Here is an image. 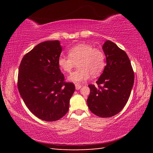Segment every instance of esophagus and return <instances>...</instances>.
Returning <instances> with one entry per match:
<instances>
[{
  "mask_svg": "<svg viewBox=\"0 0 153 153\" xmlns=\"http://www.w3.org/2000/svg\"><path fill=\"white\" fill-rule=\"evenodd\" d=\"M82 88V86L79 84H76V90H79Z\"/></svg>",
  "mask_w": 153,
  "mask_h": 153,
  "instance_id": "obj_1",
  "label": "esophagus"
}]
</instances>
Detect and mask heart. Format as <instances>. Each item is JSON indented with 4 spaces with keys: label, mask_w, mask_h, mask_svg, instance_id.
<instances>
[{
    "label": "heart",
    "mask_w": 153,
    "mask_h": 153,
    "mask_svg": "<svg viewBox=\"0 0 153 153\" xmlns=\"http://www.w3.org/2000/svg\"><path fill=\"white\" fill-rule=\"evenodd\" d=\"M68 54L69 56H59L58 63L67 73H70L78 64L79 68L67 77L68 81L76 84L86 81L90 74L94 77L98 76L105 68V54L92 45L78 44L69 49Z\"/></svg>",
    "instance_id": "heart-1"
}]
</instances>
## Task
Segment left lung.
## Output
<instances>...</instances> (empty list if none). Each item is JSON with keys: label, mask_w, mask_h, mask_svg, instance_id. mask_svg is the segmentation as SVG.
Returning a JSON list of instances; mask_svg holds the SVG:
<instances>
[{"label": "left lung", "mask_w": 153, "mask_h": 153, "mask_svg": "<svg viewBox=\"0 0 153 153\" xmlns=\"http://www.w3.org/2000/svg\"><path fill=\"white\" fill-rule=\"evenodd\" d=\"M102 50L107 65L97 81L98 88L88 85L90 92L87 104L94 115L110 117L120 113L126 105L134 85V74L126 52L117 45L106 40Z\"/></svg>", "instance_id": "left-lung-1"}]
</instances>
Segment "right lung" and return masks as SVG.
Wrapping results in <instances>:
<instances>
[{
    "instance_id": "1",
    "label": "right lung",
    "mask_w": 153,
    "mask_h": 153,
    "mask_svg": "<svg viewBox=\"0 0 153 153\" xmlns=\"http://www.w3.org/2000/svg\"><path fill=\"white\" fill-rule=\"evenodd\" d=\"M59 40L36 45L21 61L17 86L26 107L40 120L55 121L67 113L75 91L73 83L64 82L58 60Z\"/></svg>"
}]
</instances>
